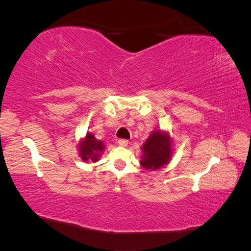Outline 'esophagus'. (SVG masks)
Wrapping results in <instances>:
<instances>
[{"instance_id":"obj_1","label":"esophagus","mask_w":251,"mask_h":251,"mask_svg":"<svg viewBox=\"0 0 251 251\" xmlns=\"http://www.w3.org/2000/svg\"><path fill=\"white\" fill-rule=\"evenodd\" d=\"M117 143H118V146H120V147H126L127 144H128V140H126V139H119Z\"/></svg>"}]
</instances>
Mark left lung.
<instances>
[{
	"instance_id": "1",
	"label": "left lung",
	"mask_w": 251,
	"mask_h": 251,
	"mask_svg": "<svg viewBox=\"0 0 251 251\" xmlns=\"http://www.w3.org/2000/svg\"><path fill=\"white\" fill-rule=\"evenodd\" d=\"M140 164L146 170H158L168 164L173 155L172 139L168 133L154 131L144 142Z\"/></svg>"
}]
</instances>
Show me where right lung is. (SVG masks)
<instances>
[{
  "instance_id": "right-lung-1",
  "label": "right lung",
  "mask_w": 251,
  "mask_h": 251,
  "mask_svg": "<svg viewBox=\"0 0 251 251\" xmlns=\"http://www.w3.org/2000/svg\"><path fill=\"white\" fill-rule=\"evenodd\" d=\"M79 155L83 161L96 162L104 150L103 142L97 140L95 136L88 133L86 138L79 143Z\"/></svg>"
}]
</instances>
